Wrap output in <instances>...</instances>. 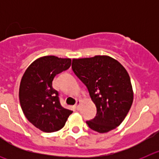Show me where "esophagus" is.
<instances>
[{"label": "esophagus", "instance_id": "1", "mask_svg": "<svg viewBox=\"0 0 159 159\" xmlns=\"http://www.w3.org/2000/svg\"><path fill=\"white\" fill-rule=\"evenodd\" d=\"M80 104H81V101L80 100L76 101V103H75V108H76L77 110H79V109H80Z\"/></svg>", "mask_w": 159, "mask_h": 159}]
</instances>
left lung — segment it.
<instances>
[{
    "instance_id": "obj_1",
    "label": "left lung",
    "mask_w": 159,
    "mask_h": 159,
    "mask_svg": "<svg viewBox=\"0 0 159 159\" xmlns=\"http://www.w3.org/2000/svg\"><path fill=\"white\" fill-rule=\"evenodd\" d=\"M73 72L87 87L96 107V116L86 121L99 133L116 128L124 120L133 102V90L127 70L107 56L74 59Z\"/></svg>"
}]
</instances>
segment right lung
Instances as JSON below:
<instances>
[{
	"instance_id": "obj_1",
	"label": "right lung",
	"mask_w": 159,
	"mask_h": 159,
	"mask_svg": "<svg viewBox=\"0 0 159 159\" xmlns=\"http://www.w3.org/2000/svg\"><path fill=\"white\" fill-rule=\"evenodd\" d=\"M71 59L47 56L27 68L20 81L19 99L25 117L36 128L55 132L64 127L72 111L60 104L59 92L52 87L55 76L68 69Z\"/></svg>"
}]
</instances>
